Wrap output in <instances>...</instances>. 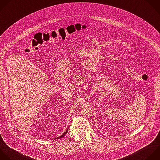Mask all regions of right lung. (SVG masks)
Returning a JSON list of instances; mask_svg holds the SVG:
<instances>
[{
  "mask_svg": "<svg viewBox=\"0 0 160 160\" xmlns=\"http://www.w3.org/2000/svg\"><path fill=\"white\" fill-rule=\"evenodd\" d=\"M68 129H67L66 130V131H65L64 133H63L60 136H59V137H58V138H55V139H60V138H62L63 137L65 136V135L67 134V132H68Z\"/></svg>",
  "mask_w": 160,
  "mask_h": 160,
  "instance_id": "right-lung-1",
  "label": "right lung"
}]
</instances>
